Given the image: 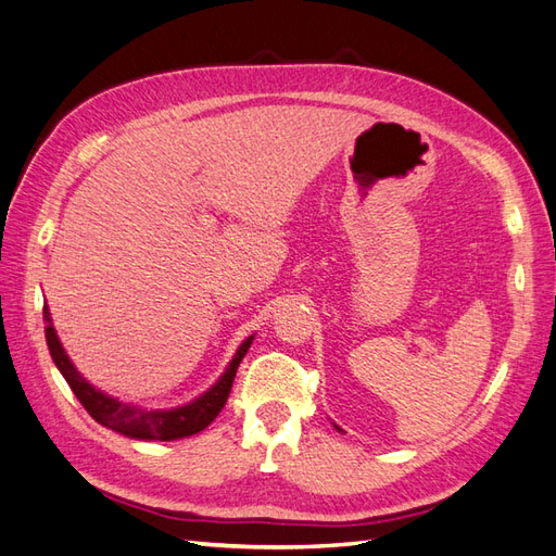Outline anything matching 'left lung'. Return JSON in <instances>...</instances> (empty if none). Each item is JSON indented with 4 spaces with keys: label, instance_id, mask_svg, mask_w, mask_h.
<instances>
[{
    "label": "left lung",
    "instance_id": "left-lung-1",
    "mask_svg": "<svg viewBox=\"0 0 556 556\" xmlns=\"http://www.w3.org/2000/svg\"><path fill=\"white\" fill-rule=\"evenodd\" d=\"M336 430H340V427H336Z\"/></svg>",
    "mask_w": 556,
    "mask_h": 556
}]
</instances>
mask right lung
Returning <instances> with one entry per match:
<instances>
[{
  "label": "right lung",
  "instance_id": "add662e5",
  "mask_svg": "<svg viewBox=\"0 0 556 556\" xmlns=\"http://www.w3.org/2000/svg\"><path fill=\"white\" fill-rule=\"evenodd\" d=\"M45 319L49 321L47 345L51 352V359L55 362L59 371L67 380L70 390L75 392L81 406L87 408V414L96 422L108 427V430H115L124 437H134V439H148V441H170V439L192 437L197 432H202L204 427H208L213 420H216L220 408L227 402V396H230L239 362L244 359V354L249 352V348L253 343V336H249L244 343L239 345L235 359L230 362V366L225 368L220 380L208 392L199 396V400L190 402L188 406L170 408V410H146V408L131 406V404H124L119 400H112V396H108L105 392L89 386V382L79 376V371L65 354L61 340H59V336H55V329L51 326V317H49L47 307H45Z\"/></svg>",
  "mask_w": 556,
  "mask_h": 556
}]
</instances>
